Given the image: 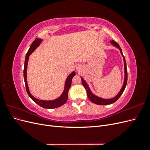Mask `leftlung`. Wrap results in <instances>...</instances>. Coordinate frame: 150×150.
I'll list each match as a JSON object with an SVG mask.
<instances>
[{"label": "left lung", "instance_id": "1", "mask_svg": "<svg viewBox=\"0 0 150 150\" xmlns=\"http://www.w3.org/2000/svg\"><path fill=\"white\" fill-rule=\"evenodd\" d=\"M110 42L112 44V45L113 46H115V47L119 49L120 51L121 54V56L123 57V61H124V69H125V78H124V82H123V84H122V88L120 90V91L119 92V93L117 94L116 96L114 98H111V99H104L102 98L99 97L96 95L94 94L91 91L89 86L88 85V84L86 83V81H84V79L82 78V77H81V81H82V84L83 85L84 87L85 88L86 90V92H87V95H88V97L89 99V100L91 101L92 103H94V104H99V105H108V104H111L113 103L116 102L117 99H119V98L121 96V94L123 93V91L126 88V86L127 84V80H128V72H127V67H126V61H125V58L123 56V54H122V52L121 51V49L120 47L119 44H117V42H116L114 40H110Z\"/></svg>", "mask_w": 150, "mask_h": 150}]
</instances>
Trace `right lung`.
Wrapping results in <instances>:
<instances>
[{
    "mask_svg": "<svg viewBox=\"0 0 150 150\" xmlns=\"http://www.w3.org/2000/svg\"><path fill=\"white\" fill-rule=\"evenodd\" d=\"M42 39L36 38L34 40L33 44H31L29 49L28 50V52L26 54L25 62H24V78L25 88H26L27 93H28L29 97L33 99L36 104H38L39 106L46 109L56 108L62 106L63 104L67 101V98H68V91H69V89L71 86L72 78H73V77L76 75V72L75 71H72L71 73L67 76V78H66V80L65 84H64V91H63L62 94L59 98L54 99V100L46 101V100H40V99H38L37 98H35V97H34L30 93V91L28 87V81H27V69H28V65L29 56L35 51L36 48L39 46V45L42 42Z\"/></svg>",
    "mask_w": 150,
    "mask_h": 150,
    "instance_id": "1",
    "label": "right lung"
}]
</instances>
